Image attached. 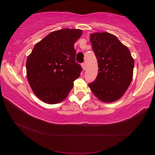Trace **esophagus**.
Listing matches in <instances>:
<instances>
[{"label":"esophagus","instance_id":"34e87169","mask_svg":"<svg viewBox=\"0 0 155 155\" xmlns=\"http://www.w3.org/2000/svg\"><path fill=\"white\" fill-rule=\"evenodd\" d=\"M81 65H82V69H83L84 71V70L86 69V65H85V63H82Z\"/></svg>","mask_w":155,"mask_h":155}]
</instances>
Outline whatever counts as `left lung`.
<instances>
[{"instance_id": "1", "label": "left lung", "mask_w": 155, "mask_h": 155, "mask_svg": "<svg viewBox=\"0 0 155 155\" xmlns=\"http://www.w3.org/2000/svg\"><path fill=\"white\" fill-rule=\"evenodd\" d=\"M92 49L98 63V75L88 86L103 102L121 97L133 79L134 60L127 46L108 32L90 35Z\"/></svg>"}]
</instances>
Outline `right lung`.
<instances>
[{"mask_svg":"<svg viewBox=\"0 0 155 155\" xmlns=\"http://www.w3.org/2000/svg\"><path fill=\"white\" fill-rule=\"evenodd\" d=\"M82 32L77 29L52 31L36 44L27 57L29 85L44 102L54 104L64 100L80 76L82 67L75 62L74 44Z\"/></svg>","mask_w":155,"mask_h":155,"instance_id":"add662e5","label":"right lung"}]
</instances>
